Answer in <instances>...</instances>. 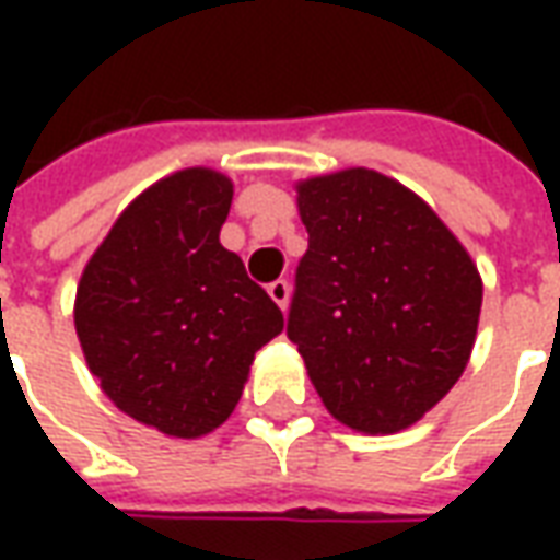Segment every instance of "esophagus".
I'll return each mask as SVG.
<instances>
[{
	"mask_svg": "<svg viewBox=\"0 0 560 560\" xmlns=\"http://www.w3.org/2000/svg\"><path fill=\"white\" fill-rule=\"evenodd\" d=\"M267 293L272 296V303L279 305L281 312H288V305H291V284L284 279H276L267 288Z\"/></svg>",
	"mask_w": 560,
	"mask_h": 560,
	"instance_id": "obj_1",
	"label": "esophagus"
}]
</instances>
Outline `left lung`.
<instances>
[{"label":"left lung","instance_id":"8db88e82","mask_svg":"<svg viewBox=\"0 0 560 560\" xmlns=\"http://www.w3.org/2000/svg\"><path fill=\"white\" fill-rule=\"evenodd\" d=\"M308 252L288 336L341 425L396 434L453 389L480 324V269L408 185L369 167L296 179Z\"/></svg>","mask_w":560,"mask_h":560}]
</instances>
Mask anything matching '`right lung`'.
<instances>
[{
	"label": "right lung",
	"mask_w": 560,
	"mask_h": 560,
	"mask_svg": "<svg viewBox=\"0 0 560 560\" xmlns=\"http://www.w3.org/2000/svg\"><path fill=\"white\" fill-rule=\"evenodd\" d=\"M231 176L167 173L128 203L80 272L74 329L98 387L167 438L215 432L281 308L221 245Z\"/></svg>",
	"instance_id": "add662e5"
}]
</instances>
